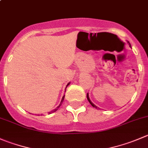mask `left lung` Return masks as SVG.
I'll list each match as a JSON object with an SVG mask.
<instances>
[{
	"label": "left lung",
	"instance_id": "8db88e82",
	"mask_svg": "<svg viewBox=\"0 0 148 148\" xmlns=\"http://www.w3.org/2000/svg\"><path fill=\"white\" fill-rule=\"evenodd\" d=\"M128 43H130V42H128ZM130 47H131V45H130ZM87 100H88L89 103H90V104L92 105V106H93V107H94V108H97H97H97V106H95V105H94V104H93V103H92V102H91V100H90V97H89V95H88V93H87Z\"/></svg>",
	"mask_w": 148,
	"mask_h": 148
}]
</instances>
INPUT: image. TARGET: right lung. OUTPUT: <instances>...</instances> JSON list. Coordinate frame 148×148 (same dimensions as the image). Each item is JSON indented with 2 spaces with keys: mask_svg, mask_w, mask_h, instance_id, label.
Returning <instances> with one entry per match:
<instances>
[{
  "mask_svg": "<svg viewBox=\"0 0 148 148\" xmlns=\"http://www.w3.org/2000/svg\"><path fill=\"white\" fill-rule=\"evenodd\" d=\"M69 83H68V84H67V85H66V87H67V86L69 85ZM64 97H65V95H64V96H63V97H62V100H61V103H60V104H59V106H57V107L56 108L54 109V110H53L52 111H51V112H49V113H48V114H52V113H54V112H56V110H58V108H59V107H60V106H61V105H62V103H63V101H64ZM41 115H42V114H41ZM38 116H40V115H38Z\"/></svg>",
  "mask_w": 148,
  "mask_h": 148,
  "instance_id": "add662e5",
  "label": "right lung"
}]
</instances>
